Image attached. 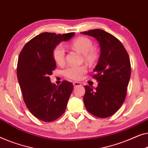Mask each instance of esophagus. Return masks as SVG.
<instances>
[{"mask_svg": "<svg viewBox=\"0 0 148 148\" xmlns=\"http://www.w3.org/2000/svg\"><path fill=\"white\" fill-rule=\"evenodd\" d=\"M73 84H74V87L81 86V83H80V82H74L73 83Z\"/></svg>", "mask_w": 148, "mask_h": 148, "instance_id": "34e87169", "label": "esophagus"}]
</instances>
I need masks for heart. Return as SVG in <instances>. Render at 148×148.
Segmentation results:
<instances>
[{
	"mask_svg": "<svg viewBox=\"0 0 148 148\" xmlns=\"http://www.w3.org/2000/svg\"><path fill=\"white\" fill-rule=\"evenodd\" d=\"M74 50L82 54L84 59L89 63H93L98 58V51L93 48V43L91 39L86 37H79L72 43ZM54 61L58 64L64 63L65 60V49L62 45H58L52 52ZM86 72L84 66H68L64 70V74L72 80H80Z\"/></svg>",
	"mask_w": 148,
	"mask_h": 148,
	"instance_id": "b5f03b06",
	"label": "heart"
}]
</instances>
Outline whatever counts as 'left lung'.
I'll use <instances>...</instances> for the list:
<instances>
[{"label": "left lung", "mask_w": 148, "mask_h": 148, "mask_svg": "<svg viewBox=\"0 0 148 148\" xmlns=\"http://www.w3.org/2000/svg\"><path fill=\"white\" fill-rule=\"evenodd\" d=\"M95 38L101 48L99 62L93 78L98 81L97 88L85 86L83 97L89 113L100 118L113 115L125 99L127 87L131 76L129 55L121 42L105 31L97 29L81 32Z\"/></svg>", "instance_id": "obj_1"}]
</instances>
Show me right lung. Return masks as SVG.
Masks as SVG:
<instances>
[{"mask_svg": "<svg viewBox=\"0 0 148 148\" xmlns=\"http://www.w3.org/2000/svg\"><path fill=\"white\" fill-rule=\"evenodd\" d=\"M74 35L42 33L29 41L18 56L16 74L24 102L31 113L43 121H53L64 114L73 90V84L68 81L58 86L51 83L49 75L56 68L53 49Z\"/></svg>", "mask_w": 148, "mask_h": 148, "instance_id": "add662e5", "label": "right lung"}]
</instances>
